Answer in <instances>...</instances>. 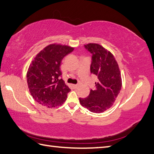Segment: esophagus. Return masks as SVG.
I'll return each mask as SVG.
<instances>
[{"instance_id":"obj_1","label":"esophagus","mask_w":154,"mask_h":154,"mask_svg":"<svg viewBox=\"0 0 154 154\" xmlns=\"http://www.w3.org/2000/svg\"><path fill=\"white\" fill-rule=\"evenodd\" d=\"M79 86H80V85H79V84H77V85H75L73 86L74 87V88L75 89H77L79 87Z\"/></svg>"}]
</instances>
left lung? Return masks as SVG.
<instances>
[{
    "mask_svg": "<svg viewBox=\"0 0 154 154\" xmlns=\"http://www.w3.org/2000/svg\"><path fill=\"white\" fill-rule=\"evenodd\" d=\"M86 50L92 54L91 73L98 77L96 88L91 89L89 96L79 98L83 106L91 112L101 113L112 106L122 87L121 74L114 55L97 44L85 45Z\"/></svg>",
    "mask_w": 154,
    "mask_h": 154,
    "instance_id": "1",
    "label": "left lung"
}]
</instances>
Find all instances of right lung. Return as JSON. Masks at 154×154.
<instances>
[{
  "instance_id": "obj_1",
  "label": "right lung",
  "mask_w": 154,
  "mask_h": 154,
  "mask_svg": "<svg viewBox=\"0 0 154 154\" xmlns=\"http://www.w3.org/2000/svg\"><path fill=\"white\" fill-rule=\"evenodd\" d=\"M67 45L50 44L38 54L29 66L26 78L29 91L39 104L48 108L61 105L71 89L61 75L60 65L65 56L73 51Z\"/></svg>"
}]
</instances>
